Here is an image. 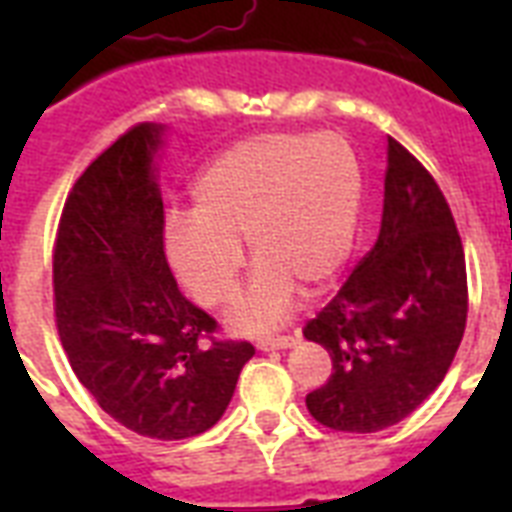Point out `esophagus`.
Returning <instances> with one entry per match:
<instances>
[{
    "label": "esophagus",
    "mask_w": 512,
    "mask_h": 512,
    "mask_svg": "<svg viewBox=\"0 0 512 512\" xmlns=\"http://www.w3.org/2000/svg\"><path fill=\"white\" fill-rule=\"evenodd\" d=\"M295 345V337L292 335H273V337H260L257 340V348L260 350H284Z\"/></svg>",
    "instance_id": "1"
}]
</instances>
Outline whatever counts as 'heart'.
Here are the masks:
<instances>
[{
    "instance_id": "b5f03b06",
    "label": "heart",
    "mask_w": 512,
    "mask_h": 512,
    "mask_svg": "<svg viewBox=\"0 0 512 512\" xmlns=\"http://www.w3.org/2000/svg\"><path fill=\"white\" fill-rule=\"evenodd\" d=\"M364 172L340 132H260L225 148L193 183V212L164 217V255L204 308L233 295L244 249L257 271L231 311L241 332L287 316L297 284L316 292L350 257Z\"/></svg>"
}]
</instances>
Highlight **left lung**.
Instances as JSON below:
<instances>
[{
	"instance_id": "8db88e82",
	"label": "left lung",
	"mask_w": 512,
	"mask_h": 512,
	"mask_svg": "<svg viewBox=\"0 0 512 512\" xmlns=\"http://www.w3.org/2000/svg\"><path fill=\"white\" fill-rule=\"evenodd\" d=\"M468 321V271L454 215L425 167L388 138L380 236L316 319L329 380L305 396L313 420L377 433L417 409L449 372Z\"/></svg>"
}]
</instances>
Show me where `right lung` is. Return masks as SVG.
Instances as JSON below:
<instances>
[{"label":"right lung","instance_id":"1","mask_svg":"<svg viewBox=\"0 0 512 512\" xmlns=\"http://www.w3.org/2000/svg\"><path fill=\"white\" fill-rule=\"evenodd\" d=\"M156 124H135L79 175L63 204L52 289L71 369L100 409L146 438L209 430L255 348L177 289L154 183Z\"/></svg>","mask_w":512,"mask_h":512}]
</instances>
